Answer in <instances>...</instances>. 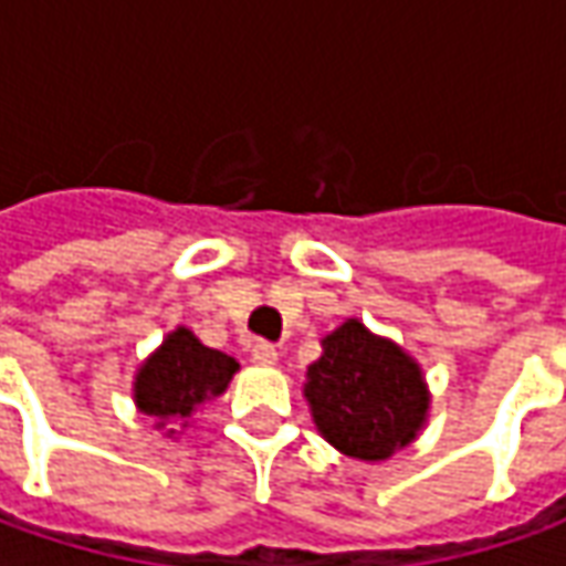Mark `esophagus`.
I'll use <instances>...</instances> for the list:
<instances>
[{
    "label": "esophagus",
    "instance_id": "obj_1",
    "mask_svg": "<svg viewBox=\"0 0 566 566\" xmlns=\"http://www.w3.org/2000/svg\"><path fill=\"white\" fill-rule=\"evenodd\" d=\"M251 356L256 365H269V368H272V365H279V349L272 347V344H266V340L253 344Z\"/></svg>",
    "mask_w": 566,
    "mask_h": 566
}]
</instances>
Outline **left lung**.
<instances>
[{
	"instance_id": "1",
	"label": "left lung",
	"mask_w": 566,
	"mask_h": 566,
	"mask_svg": "<svg viewBox=\"0 0 566 566\" xmlns=\"http://www.w3.org/2000/svg\"><path fill=\"white\" fill-rule=\"evenodd\" d=\"M303 399L315 430L356 461H387L412 446L430 415V387L412 353L347 318L322 337Z\"/></svg>"
}]
</instances>
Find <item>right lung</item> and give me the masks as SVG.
Returning a JSON list of instances; mask_svg holds the SVG:
<instances>
[{
    "mask_svg": "<svg viewBox=\"0 0 566 566\" xmlns=\"http://www.w3.org/2000/svg\"><path fill=\"white\" fill-rule=\"evenodd\" d=\"M238 363L229 353L203 347L191 328L176 325L164 344L142 359L133 378V402L164 437H179L207 402L226 394Z\"/></svg>",
    "mask_w": 566,
    "mask_h": 566,
    "instance_id": "right-lung-1",
    "label": "right lung"
}]
</instances>
